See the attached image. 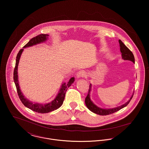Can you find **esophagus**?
Segmentation results:
<instances>
[{
    "instance_id": "34e87169",
    "label": "esophagus",
    "mask_w": 149,
    "mask_h": 149,
    "mask_svg": "<svg viewBox=\"0 0 149 149\" xmlns=\"http://www.w3.org/2000/svg\"><path fill=\"white\" fill-rule=\"evenodd\" d=\"M85 76H86V72L83 70H80V71L78 72L76 74V76L77 78L84 77H85Z\"/></svg>"
}]
</instances>
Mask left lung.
Returning <instances> with one entry per match:
<instances>
[{
	"instance_id": "1",
	"label": "left lung",
	"mask_w": 149,
	"mask_h": 149,
	"mask_svg": "<svg viewBox=\"0 0 149 149\" xmlns=\"http://www.w3.org/2000/svg\"><path fill=\"white\" fill-rule=\"evenodd\" d=\"M119 45H120V52L122 53V58L125 60L131 61L133 62V63L135 64V58H134V54H132V52L122 42V41L121 40H119ZM91 89H92V85L90 84L88 95L85 98V104H86V106L87 107V108L91 111H92V112H93L95 113L100 115H108L113 113L115 112H117L119 110L122 109L123 108L127 106L133 96V95H132V96L130 97V100L128 101L127 102H126L125 104H124L120 106L117 107L113 108H109V109H104V108H101L100 107H98L91 101V100L90 99V92L91 91Z\"/></svg>"
}]
</instances>
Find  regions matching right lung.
Returning a JSON list of instances; mask_svg holds the SVG:
<instances>
[{
  "label": "right lung",
  "mask_w": 149,
  "mask_h": 149,
  "mask_svg": "<svg viewBox=\"0 0 149 149\" xmlns=\"http://www.w3.org/2000/svg\"><path fill=\"white\" fill-rule=\"evenodd\" d=\"M48 36H49L48 34H43L37 36L36 37L31 38L29 42L23 46V48L32 46L33 45H35L38 43L43 42L47 40ZM23 49H21L17 56L15 66L14 70V81L17 88L18 95L19 96V97L22 103L23 104L24 106L31 109L32 111L37 112L38 113H48L49 112H51L58 109V108H60L62 106L68 88H69L73 83V82L74 81V77H72L67 83H65L62 84L58 95H57L56 98L51 102L48 103L47 104H45L31 102V101L29 100L24 97L19 86L18 76V66L19 60H20V57L21 56L22 53L23 52Z\"/></svg>",
  "instance_id": "obj_1"
}]
</instances>
